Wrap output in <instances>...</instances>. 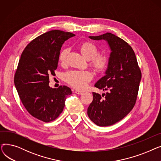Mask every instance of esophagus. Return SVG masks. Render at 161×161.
I'll return each instance as SVG.
<instances>
[{
  "instance_id": "esophagus-1",
  "label": "esophagus",
  "mask_w": 161,
  "mask_h": 161,
  "mask_svg": "<svg viewBox=\"0 0 161 161\" xmlns=\"http://www.w3.org/2000/svg\"><path fill=\"white\" fill-rule=\"evenodd\" d=\"M75 93L78 94V95H82V94H83V92L80 91H75Z\"/></svg>"
}]
</instances>
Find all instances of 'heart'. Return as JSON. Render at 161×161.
I'll return each instance as SVG.
<instances>
[{
  "instance_id": "1",
  "label": "heart",
  "mask_w": 161,
  "mask_h": 161,
  "mask_svg": "<svg viewBox=\"0 0 161 161\" xmlns=\"http://www.w3.org/2000/svg\"><path fill=\"white\" fill-rule=\"evenodd\" d=\"M70 52L69 48L63 49L59 55V59L64 63ZM81 52L83 56L87 59H92V64L98 70H102L106 67L108 62L107 57L104 55H97L98 49L95 45L86 42L81 47ZM64 80L74 87L83 89L87 86V82L92 78V74L89 70H71L67 72L64 75Z\"/></svg>"
}]
</instances>
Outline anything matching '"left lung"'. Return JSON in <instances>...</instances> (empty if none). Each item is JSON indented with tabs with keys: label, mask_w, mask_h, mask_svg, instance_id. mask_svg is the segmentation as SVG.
<instances>
[{
	"label": "left lung",
	"mask_w": 161,
	"mask_h": 161,
	"mask_svg": "<svg viewBox=\"0 0 161 161\" xmlns=\"http://www.w3.org/2000/svg\"><path fill=\"white\" fill-rule=\"evenodd\" d=\"M94 40H105L111 50L105 75L95 87L107 91L102 95L92 92L93 100L87 109L89 119L100 126L119 121L133 108L137 98L142 74L130 46L110 32L96 36Z\"/></svg>",
	"instance_id": "obj_1"
}]
</instances>
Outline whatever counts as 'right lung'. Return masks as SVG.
Listing matches in <instances>:
<instances>
[{
    "label": "right lung",
    "mask_w": 161,
    "mask_h": 161,
    "mask_svg": "<svg viewBox=\"0 0 161 161\" xmlns=\"http://www.w3.org/2000/svg\"><path fill=\"white\" fill-rule=\"evenodd\" d=\"M74 34L59 30L45 32L32 40L21 53L14 83L28 112L44 122L55 120L65 106L71 89L63 86L52 88L50 74L55 75L64 42Z\"/></svg>",
    "instance_id": "add662e5"
}]
</instances>
